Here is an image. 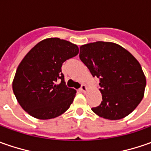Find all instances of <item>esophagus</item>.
<instances>
[{
  "label": "esophagus",
  "mask_w": 151,
  "mask_h": 151,
  "mask_svg": "<svg viewBox=\"0 0 151 151\" xmlns=\"http://www.w3.org/2000/svg\"><path fill=\"white\" fill-rule=\"evenodd\" d=\"M80 90L82 92H86V90H87V88H86V86H85V85H81V89Z\"/></svg>",
  "instance_id": "34e87169"
}]
</instances>
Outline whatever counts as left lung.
Masks as SVG:
<instances>
[{"label":"left lung","instance_id":"obj_1","mask_svg":"<svg viewBox=\"0 0 151 151\" xmlns=\"http://www.w3.org/2000/svg\"><path fill=\"white\" fill-rule=\"evenodd\" d=\"M80 59L99 78L101 104L91 108L99 117L119 120L130 114L144 97L146 78L139 61L122 46L97 41L80 47Z\"/></svg>","mask_w":151,"mask_h":151}]
</instances>
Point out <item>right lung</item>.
Here are the masks:
<instances>
[{
  "mask_svg": "<svg viewBox=\"0 0 151 151\" xmlns=\"http://www.w3.org/2000/svg\"><path fill=\"white\" fill-rule=\"evenodd\" d=\"M78 53L76 44L59 38H45L30 50L21 61L12 81L15 96L24 111L35 119L45 120L68 110L76 91L66 86L61 66Z\"/></svg>",
  "mask_w": 151,
  "mask_h": 151,
  "instance_id": "add662e5",
  "label": "right lung"
}]
</instances>
